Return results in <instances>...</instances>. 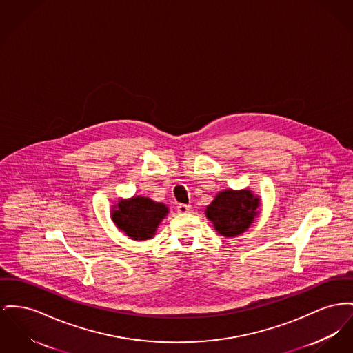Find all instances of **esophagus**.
<instances>
[{
	"instance_id": "34e87169",
	"label": "esophagus",
	"mask_w": 353,
	"mask_h": 353,
	"mask_svg": "<svg viewBox=\"0 0 353 353\" xmlns=\"http://www.w3.org/2000/svg\"><path fill=\"white\" fill-rule=\"evenodd\" d=\"M177 212L181 213V214H187L192 212V207L190 205H185V204H179L177 205Z\"/></svg>"
}]
</instances>
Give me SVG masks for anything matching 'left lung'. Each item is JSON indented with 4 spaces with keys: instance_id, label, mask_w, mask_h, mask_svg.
<instances>
[{
    "instance_id": "8db88e82",
    "label": "left lung",
    "mask_w": 353,
    "mask_h": 353,
    "mask_svg": "<svg viewBox=\"0 0 353 353\" xmlns=\"http://www.w3.org/2000/svg\"><path fill=\"white\" fill-rule=\"evenodd\" d=\"M261 199L245 189H224L205 208V216L216 232L224 237H236L247 232L260 214Z\"/></svg>"
}]
</instances>
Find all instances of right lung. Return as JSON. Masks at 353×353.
Masks as SVG:
<instances>
[{
    "label": "right lung",
    "instance_id": "1",
    "mask_svg": "<svg viewBox=\"0 0 353 353\" xmlns=\"http://www.w3.org/2000/svg\"><path fill=\"white\" fill-rule=\"evenodd\" d=\"M168 213L165 204L149 197L133 196L130 199L120 197L119 203L112 207L110 219L130 240L145 241L153 239Z\"/></svg>",
    "mask_w": 353,
    "mask_h": 353
}]
</instances>
